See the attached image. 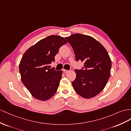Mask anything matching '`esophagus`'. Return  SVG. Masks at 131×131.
<instances>
[{"mask_svg": "<svg viewBox=\"0 0 131 131\" xmlns=\"http://www.w3.org/2000/svg\"><path fill=\"white\" fill-rule=\"evenodd\" d=\"M63 72H64V73H68L69 72V71L67 70H65V69H63Z\"/></svg>", "mask_w": 131, "mask_h": 131, "instance_id": "34e87169", "label": "esophagus"}]
</instances>
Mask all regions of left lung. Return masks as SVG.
I'll list each match as a JSON object with an SVG mask.
<instances>
[{"mask_svg":"<svg viewBox=\"0 0 131 131\" xmlns=\"http://www.w3.org/2000/svg\"><path fill=\"white\" fill-rule=\"evenodd\" d=\"M65 38L73 48L76 61L84 62L82 69L75 70L73 88L83 98H93L103 90L110 78L109 55L102 44L89 36L76 33Z\"/></svg>","mask_w":131,"mask_h":131,"instance_id":"8db88e82","label":"left lung"}]
</instances>
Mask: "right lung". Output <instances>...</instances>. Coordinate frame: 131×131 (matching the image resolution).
<instances>
[{"label":"right lung","mask_w":131,"mask_h":131,"mask_svg":"<svg viewBox=\"0 0 131 131\" xmlns=\"http://www.w3.org/2000/svg\"><path fill=\"white\" fill-rule=\"evenodd\" d=\"M66 40L60 36L52 35L39 40L27 50L19 65L21 81L37 99L47 100L57 91L61 79L62 71L49 69L55 61V56Z\"/></svg>","instance_id":"right-lung-1"}]
</instances>
